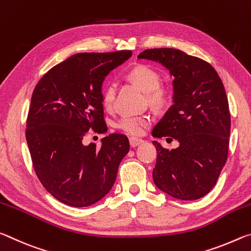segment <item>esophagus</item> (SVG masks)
<instances>
[{
  "mask_svg": "<svg viewBox=\"0 0 251 251\" xmlns=\"http://www.w3.org/2000/svg\"><path fill=\"white\" fill-rule=\"evenodd\" d=\"M144 141L143 139H139V138H136V137H130L129 138V144H130V147H136L138 145H141V144H143Z\"/></svg>",
  "mask_w": 251,
  "mask_h": 251,
  "instance_id": "esophagus-1",
  "label": "esophagus"
}]
</instances>
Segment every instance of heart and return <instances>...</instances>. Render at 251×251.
<instances>
[{"instance_id":"obj_1","label":"heart","mask_w":251,"mask_h":251,"mask_svg":"<svg viewBox=\"0 0 251 251\" xmlns=\"http://www.w3.org/2000/svg\"><path fill=\"white\" fill-rule=\"evenodd\" d=\"M131 82L147 93L148 100L155 106H163L168 100V92L159 85V74L148 65H136L127 73ZM117 86L114 82H107L103 88V103L106 108H112L115 101ZM151 124L150 116L124 115L117 122V127L130 135H142Z\"/></svg>"}]
</instances>
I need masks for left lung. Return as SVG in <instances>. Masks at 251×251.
Returning <instances> with one entry per match:
<instances>
[{
    "instance_id": "8db88e82",
    "label": "left lung",
    "mask_w": 251,
    "mask_h": 251,
    "mask_svg": "<svg viewBox=\"0 0 251 251\" xmlns=\"http://www.w3.org/2000/svg\"><path fill=\"white\" fill-rule=\"evenodd\" d=\"M137 58L159 63L174 78L173 105L151 135L169 136L179 146L169 151L152 142V179L169 196L196 201L214 188L227 160L230 113L224 84L209 63L179 50H146Z\"/></svg>"
}]
</instances>
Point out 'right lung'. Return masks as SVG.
I'll list each match as a JSON object with an SVG mask.
<instances>
[{"instance_id": "obj_1", "label": "right lung", "mask_w": 251, "mask_h": 251, "mask_svg": "<svg viewBox=\"0 0 251 251\" xmlns=\"http://www.w3.org/2000/svg\"><path fill=\"white\" fill-rule=\"evenodd\" d=\"M130 50L78 53L50 69L34 88L26 142L44 188L65 205L88 207L107 195L129 151L128 138L110 134L101 146L83 145L90 128L106 131L101 86Z\"/></svg>"}]
</instances>
